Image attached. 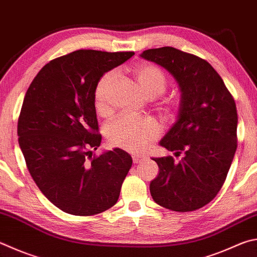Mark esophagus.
<instances>
[{
    "label": "esophagus",
    "mask_w": 257,
    "mask_h": 257,
    "mask_svg": "<svg viewBox=\"0 0 257 257\" xmlns=\"http://www.w3.org/2000/svg\"><path fill=\"white\" fill-rule=\"evenodd\" d=\"M133 160L135 164H138V163H141L143 160H145V156L141 155V154H134Z\"/></svg>",
    "instance_id": "1"
}]
</instances>
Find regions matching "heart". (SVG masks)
Returning a JSON list of instances; mask_svg holds the SVG:
<instances>
[{
	"label": "heart",
	"mask_w": 257,
	"mask_h": 257,
	"mask_svg": "<svg viewBox=\"0 0 257 257\" xmlns=\"http://www.w3.org/2000/svg\"><path fill=\"white\" fill-rule=\"evenodd\" d=\"M135 75L145 95L157 97L165 92L167 80L164 72L152 64H142L135 68ZM115 76V71L105 73L96 84L94 91V103L97 112L108 111L106 95L111 82ZM172 110L170 104L165 108ZM161 134V127L152 118H143L133 114H120L106 125V137L112 146L125 149L132 153L143 152L147 145L156 139Z\"/></svg>",
	"instance_id": "b5f03b06"
}]
</instances>
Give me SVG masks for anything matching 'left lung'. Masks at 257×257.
I'll return each mask as SVG.
<instances>
[{
  "instance_id": "8db88e82",
  "label": "left lung",
  "mask_w": 257,
  "mask_h": 257,
  "mask_svg": "<svg viewBox=\"0 0 257 257\" xmlns=\"http://www.w3.org/2000/svg\"><path fill=\"white\" fill-rule=\"evenodd\" d=\"M141 57L169 72L181 92L175 123L160 145L175 155L154 157L160 169L149 184L157 204L193 211L220 191L237 148V110L222 78L207 60L173 47L145 50Z\"/></svg>"
}]
</instances>
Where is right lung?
I'll list each match as a JSON object with an SVG mask.
<instances>
[{
	"label": "right lung",
	"mask_w": 257,
	"mask_h": 257,
	"mask_svg": "<svg viewBox=\"0 0 257 257\" xmlns=\"http://www.w3.org/2000/svg\"><path fill=\"white\" fill-rule=\"evenodd\" d=\"M134 55L73 51L45 65L26 93L19 146L37 186L64 212L92 216L118 201L133 158L120 148L92 157L102 139L94 91L106 72Z\"/></svg>",
	"instance_id": "right-lung-1"
}]
</instances>
